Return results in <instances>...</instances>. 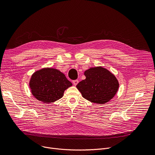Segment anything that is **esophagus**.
<instances>
[{
	"label": "esophagus",
	"instance_id": "34e87169",
	"mask_svg": "<svg viewBox=\"0 0 155 155\" xmlns=\"http://www.w3.org/2000/svg\"><path fill=\"white\" fill-rule=\"evenodd\" d=\"M78 80H73L72 81V83H73V84H74V85H77L78 83Z\"/></svg>",
	"mask_w": 155,
	"mask_h": 155
}]
</instances>
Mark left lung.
Here are the masks:
<instances>
[{
  "label": "left lung",
  "mask_w": 155,
  "mask_h": 155,
  "mask_svg": "<svg viewBox=\"0 0 155 155\" xmlns=\"http://www.w3.org/2000/svg\"><path fill=\"white\" fill-rule=\"evenodd\" d=\"M86 79L76 86L82 96L91 102L104 104L111 100L118 90L115 76L102 67L91 68L84 72Z\"/></svg>",
  "instance_id": "1"
}]
</instances>
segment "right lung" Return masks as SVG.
Returning <instances> with one entry per match:
<instances>
[{
    "mask_svg": "<svg viewBox=\"0 0 155 155\" xmlns=\"http://www.w3.org/2000/svg\"><path fill=\"white\" fill-rule=\"evenodd\" d=\"M72 85L63 73L53 68H43L36 71L29 81L32 95L45 104L61 99L64 91Z\"/></svg>",
    "mask_w": 155,
    "mask_h": 155,
    "instance_id": "1",
    "label": "right lung"
}]
</instances>
